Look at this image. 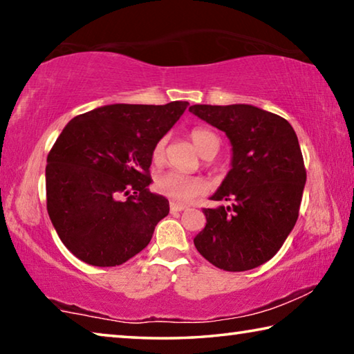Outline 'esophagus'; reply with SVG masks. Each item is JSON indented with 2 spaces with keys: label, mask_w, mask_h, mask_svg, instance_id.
<instances>
[{
  "label": "esophagus",
  "mask_w": 354,
  "mask_h": 354,
  "mask_svg": "<svg viewBox=\"0 0 354 354\" xmlns=\"http://www.w3.org/2000/svg\"><path fill=\"white\" fill-rule=\"evenodd\" d=\"M185 207H187V206L181 205V203H175V201L170 203V211L171 212H181V211H184Z\"/></svg>",
  "instance_id": "34e87169"
}]
</instances>
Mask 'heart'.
I'll return each mask as SVG.
<instances>
[{"instance_id": "b5f03b06", "label": "heart", "mask_w": 354, "mask_h": 354, "mask_svg": "<svg viewBox=\"0 0 354 354\" xmlns=\"http://www.w3.org/2000/svg\"><path fill=\"white\" fill-rule=\"evenodd\" d=\"M190 140L198 149L203 158L215 156L220 149V139L214 131L207 128H195L190 131ZM165 153V139L156 142L153 148V160L156 164L162 162ZM154 187L159 194L169 196L176 201H187L205 192L206 184L198 176H187L178 171H164L154 179Z\"/></svg>"}]
</instances>
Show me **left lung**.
Returning <instances> with one entry per match:
<instances>
[{"label": "left lung", "instance_id": "1", "mask_svg": "<svg viewBox=\"0 0 354 354\" xmlns=\"http://www.w3.org/2000/svg\"><path fill=\"white\" fill-rule=\"evenodd\" d=\"M189 111L223 131L231 170L211 196L227 206L203 209L206 226L195 236L198 253L226 272L270 261L297 223L306 184L298 137L283 117L251 104H195Z\"/></svg>", "mask_w": 354, "mask_h": 354}]
</instances>
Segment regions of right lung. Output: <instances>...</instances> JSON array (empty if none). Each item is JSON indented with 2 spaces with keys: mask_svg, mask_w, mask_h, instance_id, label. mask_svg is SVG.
I'll use <instances>...</instances> for the list:
<instances>
[{
  "mask_svg": "<svg viewBox=\"0 0 354 354\" xmlns=\"http://www.w3.org/2000/svg\"><path fill=\"white\" fill-rule=\"evenodd\" d=\"M187 106L107 104L62 129L46 159V209L77 259L115 267L151 241L170 211L165 196L148 190L153 148Z\"/></svg>",
  "mask_w": 354,
  "mask_h": 354,
  "instance_id": "add662e5",
  "label": "right lung"
}]
</instances>
